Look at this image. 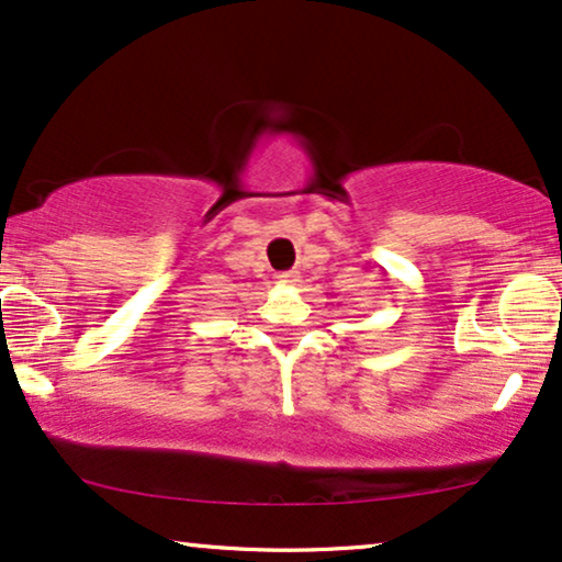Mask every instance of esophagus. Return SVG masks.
I'll return each instance as SVG.
<instances>
[{"label": "esophagus", "mask_w": 562, "mask_h": 562, "mask_svg": "<svg viewBox=\"0 0 562 562\" xmlns=\"http://www.w3.org/2000/svg\"><path fill=\"white\" fill-rule=\"evenodd\" d=\"M276 281L283 283V286H294L299 281V273L296 271H283V273H276Z\"/></svg>", "instance_id": "obj_1"}]
</instances>
